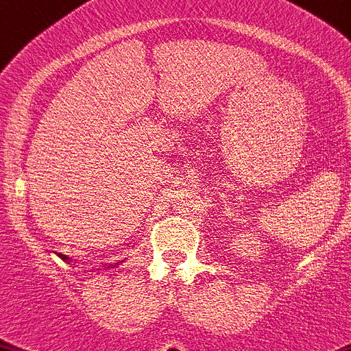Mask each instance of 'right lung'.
<instances>
[{"label": "right lung", "mask_w": 351, "mask_h": 351, "mask_svg": "<svg viewBox=\"0 0 351 351\" xmlns=\"http://www.w3.org/2000/svg\"><path fill=\"white\" fill-rule=\"evenodd\" d=\"M58 257H60V258H63L64 262H68V257H66V255H63V254H58Z\"/></svg>", "instance_id": "right-lung-1"}]
</instances>
